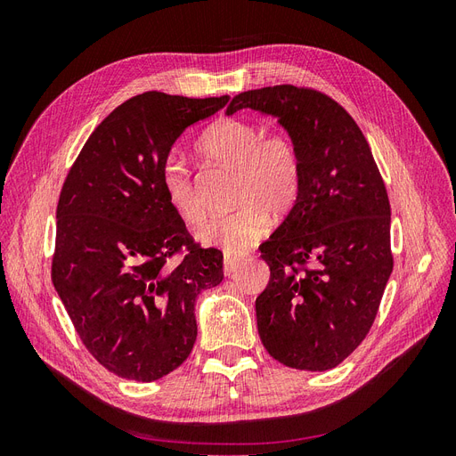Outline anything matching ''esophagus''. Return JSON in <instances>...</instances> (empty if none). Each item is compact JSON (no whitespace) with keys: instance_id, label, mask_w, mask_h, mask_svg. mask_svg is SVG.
<instances>
[{"instance_id":"esophagus-1","label":"esophagus","mask_w":456,"mask_h":456,"mask_svg":"<svg viewBox=\"0 0 456 456\" xmlns=\"http://www.w3.org/2000/svg\"><path fill=\"white\" fill-rule=\"evenodd\" d=\"M240 265H241L240 260L224 256V275H228V278H232V275L240 270Z\"/></svg>"}]
</instances>
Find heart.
Wrapping results in <instances>:
<instances>
[{
	"label": "heart",
	"mask_w": 456,
	"mask_h": 456,
	"mask_svg": "<svg viewBox=\"0 0 456 456\" xmlns=\"http://www.w3.org/2000/svg\"><path fill=\"white\" fill-rule=\"evenodd\" d=\"M200 151L207 159L236 169L233 201L240 207L230 215L207 220L198 230V240L228 256H240L268 233V213L281 216L298 201L302 190L298 150L283 133H266L256 121L233 118L207 129ZM159 186L171 209L184 223H201L205 213L194 176L184 158L175 151L161 163Z\"/></svg>",
	"instance_id": "b5f03b06"
}]
</instances>
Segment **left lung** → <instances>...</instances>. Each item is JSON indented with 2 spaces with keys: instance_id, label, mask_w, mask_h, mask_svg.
<instances>
[{
  "instance_id": "obj_1",
  "label": "left lung",
  "mask_w": 456,
  "mask_h": 456,
  "mask_svg": "<svg viewBox=\"0 0 456 456\" xmlns=\"http://www.w3.org/2000/svg\"><path fill=\"white\" fill-rule=\"evenodd\" d=\"M278 118L302 165L298 201L260 256L268 287L256 327L268 354L300 370H327L360 346L394 268L390 201L362 129L330 96L273 86L240 93L226 114Z\"/></svg>"
}]
</instances>
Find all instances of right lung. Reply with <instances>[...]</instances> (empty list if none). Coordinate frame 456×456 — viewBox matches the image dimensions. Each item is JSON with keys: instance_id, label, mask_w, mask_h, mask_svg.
Instances as JSON below:
<instances>
[{"instance_id": "1", "label": "right lung", "mask_w": 456, "mask_h": 456, "mask_svg": "<svg viewBox=\"0 0 456 456\" xmlns=\"http://www.w3.org/2000/svg\"><path fill=\"white\" fill-rule=\"evenodd\" d=\"M228 99L136 94L91 133L64 181L53 285L86 348L121 379L151 382L181 367L198 337L196 298L224 278L223 253L190 238L159 169L186 127Z\"/></svg>"}]
</instances>
